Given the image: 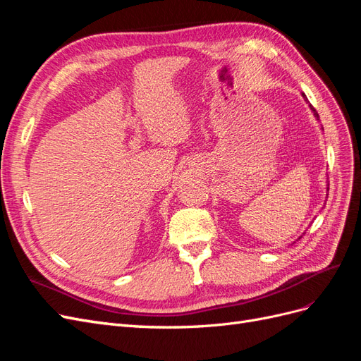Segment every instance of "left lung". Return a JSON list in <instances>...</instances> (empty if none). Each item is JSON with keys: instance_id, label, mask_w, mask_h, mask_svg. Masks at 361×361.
<instances>
[{"instance_id": "obj_1", "label": "left lung", "mask_w": 361, "mask_h": 361, "mask_svg": "<svg viewBox=\"0 0 361 361\" xmlns=\"http://www.w3.org/2000/svg\"><path fill=\"white\" fill-rule=\"evenodd\" d=\"M301 94H302V97H304V99H305V102H309V101H307V97H305V94H304V93H301ZM309 106H310V110L313 111V116L316 117V120H319V114H318V113H316V110H314V108H313L312 105H309ZM304 233H305V232H304ZM304 233H302V235H304ZM302 235H301V236H302ZM301 236H300V238H301ZM300 238H298V239H300Z\"/></svg>"}]
</instances>
